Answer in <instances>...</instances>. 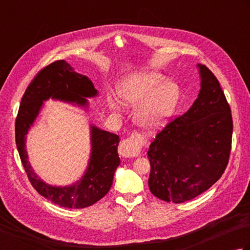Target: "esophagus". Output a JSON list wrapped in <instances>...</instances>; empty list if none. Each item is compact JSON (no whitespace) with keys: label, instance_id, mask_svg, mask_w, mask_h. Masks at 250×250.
<instances>
[{"label":"esophagus","instance_id":"esophagus-1","mask_svg":"<svg viewBox=\"0 0 250 250\" xmlns=\"http://www.w3.org/2000/svg\"><path fill=\"white\" fill-rule=\"evenodd\" d=\"M143 141L137 133L132 134L129 139L122 141L119 145V154L122 157H135L141 151Z\"/></svg>","mask_w":250,"mask_h":250}]
</instances>
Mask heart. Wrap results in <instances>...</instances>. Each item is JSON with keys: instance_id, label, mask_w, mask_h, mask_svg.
Returning a JSON list of instances; mask_svg holds the SVG:
<instances>
[{"instance_id": "b5f03b06", "label": "heart", "mask_w": 250, "mask_h": 250, "mask_svg": "<svg viewBox=\"0 0 250 250\" xmlns=\"http://www.w3.org/2000/svg\"><path fill=\"white\" fill-rule=\"evenodd\" d=\"M124 105L135 107L134 121L145 131H154L164 126L175 111L179 101V88L175 83L166 82L161 74L142 72L121 83L118 88ZM111 109L118 110L115 98H109Z\"/></svg>"}]
</instances>
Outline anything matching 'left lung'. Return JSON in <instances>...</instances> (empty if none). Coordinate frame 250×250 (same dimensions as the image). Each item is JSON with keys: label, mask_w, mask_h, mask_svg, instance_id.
I'll list each match as a JSON object with an SVG mask.
<instances>
[{"label": "left lung", "mask_w": 250, "mask_h": 250, "mask_svg": "<svg viewBox=\"0 0 250 250\" xmlns=\"http://www.w3.org/2000/svg\"><path fill=\"white\" fill-rule=\"evenodd\" d=\"M200 90L192 106L170 121L149 145L148 187L161 200L183 203L221 178L232 146L230 108L219 81L198 64Z\"/></svg>", "instance_id": "obj_1"}]
</instances>
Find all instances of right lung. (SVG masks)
I'll return each mask as SVG.
<instances>
[{
    "mask_svg": "<svg viewBox=\"0 0 250 250\" xmlns=\"http://www.w3.org/2000/svg\"><path fill=\"white\" fill-rule=\"evenodd\" d=\"M98 90L87 76L76 73L64 60L44 67L28 85L18 110L15 139L22 166L33 187L48 200L63 208H83L105 197L120 164L118 155L119 137L90 125V156L84 175L69 186H52L34 171L26 151V135L48 99L87 108V98L96 97Z\"/></svg>",
    "mask_w": 250,
    "mask_h": 250,
    "instance_id": "obj_1",
    "label": "right lung"
}]
</instances>
